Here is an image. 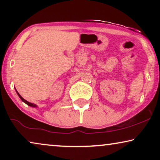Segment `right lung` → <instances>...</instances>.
I'll return each mask as SVG.
<instances>
[{"label": "right lung", "instance_id": "obj_1", "mask_svg": "<svg viewBox=\"0 0 160 160\" xmlns=\"http://www.w3.org/2000/svg\"><path fill=\"white\" fill-rule=\"evenodd\" d=\"M17 94H18L19 97V98H20V99H21L22 100V101H23L24 102H25V103H26V104H27V105H28V106H32V107H36V104H34V103H32V102H28V101H27V100H25V99H24V98H23L22 97V96H21L20 95H19V94L18 92H17Z\"/></svg>", "mask_w": 160, "mask_h": 160}]
</instances>
